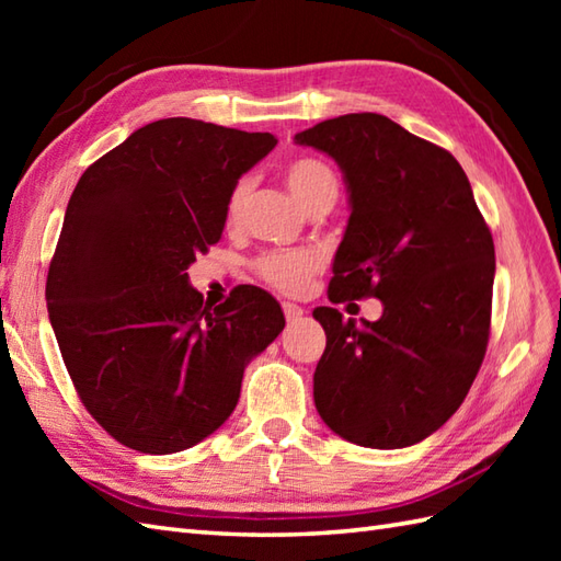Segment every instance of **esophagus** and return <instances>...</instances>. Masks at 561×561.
<instances>
[{"label": "esophagus", "mask_w": 561, "mask_h": 561, "mask_svg": "<svg viewBox=\"0 0 561 561\" xmlns=\"http://www.w3.org/2000/svg\"><path fill=\"white\" fill-rule=\"evenodd\" d=\"M282 311H284V318H287L289 323H296V320L304 318V308L296 306V304H289V301L282 304Z\"/></svg>", "instance_id": "obj_1"}]
</instances>
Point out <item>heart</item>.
Segmentation results:
<instances>
[{"label": "heart", "instance_id": "1", "mask_svg": "<svg viewBox=\"0 0 561 561\" xmlns=\"http://www.w3.org/2000/svg\"><path fill=\"white\" fill-rule=\"evenodd\" d=\"M284 178L294 193V197L308 209L316 205L318 199L328 195H337V178L332 173L330 165L313 157H299L287 163ZM250 197V181L241 178L231 190L229 199H226L224 221L229 229H236L243 219V211ZM255 270L270 287L279 289L284 294H299L308 279L320 270V257L313 250H282V253H267L255 262Z\"/></svg>", "mask_w": 561, "mask_h": 561}]
</instances>
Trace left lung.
<instances>
[{"instance_id":"obj_1","label":"left lung","mask_w":561,"mask_h":561,"mask_svg":"<svg viewBox=\"0 0 561 561\" xmlns=\"http://www.w3.org/2000/svg\"><path fill=\"white\" fill-rule=\"evenodd\" d=\"M337 161L350 221L330 301L380 299L344 320L320 306L313 374L323 422L366 448H404L444 426L478 376L492 323L494 241L453 153L378 113H350L294 137Z\"/></svg>"}]
</instances>
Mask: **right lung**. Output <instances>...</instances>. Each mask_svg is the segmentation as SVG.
I'll list each match as a JSON object with an SVG mask.
<instances>
[{
  "label": "right lung",
  "instance_id": "obj_1",
  "mask_svg": "<svg viewBox=\"0 0 561 561\" xmlns=\"http://www.w3.org/2000/svg\"><path fill=\"white\" fill-rule=\"evenodd\" d=\"M274 145L165 117L91 163L69 197L47 313L83 408L127 448L165 456L217 432L248 362L284 330L267 291L241 284L211 308L187 277L219 243L238 178Z\"/></svg>",
  "mask_w": 561,
  "mask_h": 561
}]
</instances>
